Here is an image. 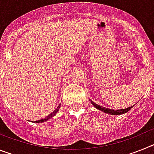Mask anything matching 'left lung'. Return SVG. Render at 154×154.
Returning <instances> with one entry per match:
<instances>
[{"instance_id": "obj_1", "label": "left lung", "mask_w": 154, "mask_h": 154, "mask_svg": "<svg viewBox=\"0 0 154 154\" xmlns=\"http://www.w3.org/2000/svg\"><path fill=\"white\" fill-rule=\"evenodd\" d=\"M91 103H92V104L94 106L96 107V108H97L98 109L101 110V111H103V112H106V113L111 114V115H120V114L125 113V112H128V111H129V110H130V109H131L132 107L133 106H132L129 107V108L123 109L114 110V109H111L105 108V107L101 106H99V105H97V104H96V103H93V102H92V101H91Z\"/></svg>"}]
</instances>
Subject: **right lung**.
<instances>
[{
  "mask_svg": "<svg viewBox=\"0 0 154 154\" xmlns=\"http://www.w3.org/2000/svg\"><path fill=\"white\" fill-rule=\"evenodd\" d=\"M60 106H61V104L59 105V106H58L57 107V109H55L54 110V111H53V112H51V114H50V115H48V116L47 117L44 118V119H40V120H38V121H34V123H42V122H45V121H47L48 119H51V117H53V116H55V114L57 113V112H58V109H59V108H60Z\"/></svg>",
  "mask_w": 154,
  "mask_h": 154,
  "instance_id": "right-lung-1",
  "label": "right lung"
}]
</instances>
